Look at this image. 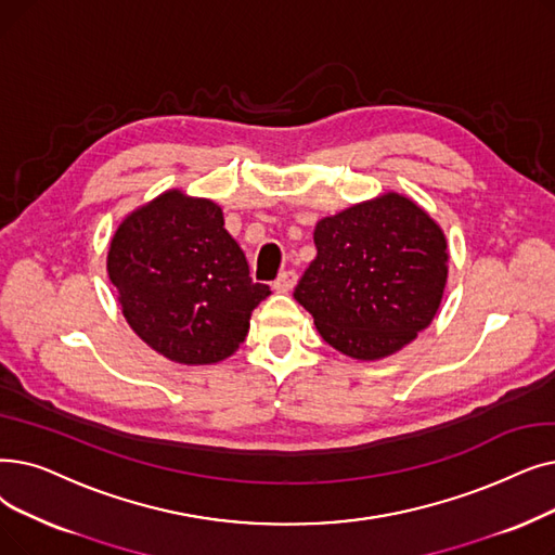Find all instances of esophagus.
I'll list each match as a JSON object with an SVG mask.
<instances>
[{"label": "esophagus", "mask_w": 555, "mask_h": 555, "mask_svg": "<svg viewBox=\"0 0 555 555\" xmlns=\"http://www.w3.org/2000/svg\"><path fill=\"white\" fill-rule=\"evenodd\" d=\"M295 283H297V274H295L293 270H285V272H281V274L276 276V281L272 283V287H274V293L285 295V293L293 291Z\"/></svg>", "instance_id": "1"}]
</instances>
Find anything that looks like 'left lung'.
I'll return each mask as SVG.
<instances>
[{"label":"left lung","instance_id":"8db88e82","mask_svg":"<svg viewBox=\"0 0 555 555\" xmlns=\"http://www.w3.org/2000/svg\"><path fill=\"white\" fill-rule=\"evenodd\" d=\"M318 256L295 299L335 351L380 360L411 345L442 304L449 249L442 227L388 190L315 224Z\"/></svg>","mask_w":555,"mask_h":555}]
</instances>
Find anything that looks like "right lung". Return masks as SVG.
I'll return each instance as SVG.
<instances>
[{"label":"right lung","mask_w":555,"mask_h":555,"mask_svg":"<svg viewBox=\"0 0 555 555\" xmlns=\"http://www.w3.org/2000/svg\"><path fill=\"white\" fill-rule=\"evenodd\" d=\"M106 272L127 324L179 365H212L245 343L270 287L254 283L245 251L212 199L172 188L131 210L111 237Z\"/></svg>","instance_id":"right-lung-1"}]
</instances>
